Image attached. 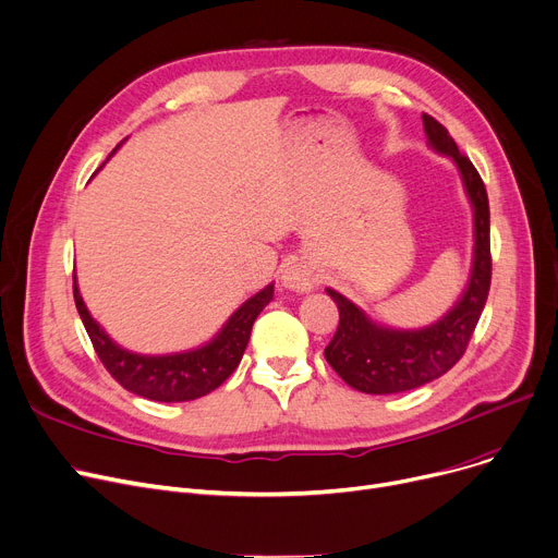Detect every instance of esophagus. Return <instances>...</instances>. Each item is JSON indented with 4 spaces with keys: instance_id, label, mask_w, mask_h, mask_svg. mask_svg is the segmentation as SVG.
<instances>
[{
    "instance_id": "obj_1",
    "label": "esophagus",
    "mask_w": 558,
    "mask_h": 558,
    "mask_svg": "<svg viewBox=\"0 0 558 558\" xmlns=\"http://www.w3.org/2000/svg\"><path fill=\"white\" fill-rule=\"evenodd\" d=\"M282 284L287 289H291V291H310V289H314L318 284V276L305 263H291L282 271Z\"/></svg>"
}]
</instances>
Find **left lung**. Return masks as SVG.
<instances>
[{"label": "left lung", "mask_w": 558, "mask_h": 558, "mask_svg": "<svg viewBox=\"0 0 558 558\" xmlns=\"http://www.w3.org/2000/svg\"><path fill=\"white\" fill-rule=\"evenodd\" d=\"M422 121L428 143L458 163L473 204V269L458 305L435 325L417 331L381 327L339 291L327 289L339 307V327L325 348V359L348 386L367 395L405 392L447 375L466 352L492 287L489 199L485 183L469 157L458 150L447 128L430 114H422Z\"/></svg>", "instance_id": "8db88e82"}]
</instances>
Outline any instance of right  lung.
<instances>
[{
	"label": "right lung",
	"instance_id": "obj_1",
	"mask_svg": "<svg viewBox=\"0 0 558 558\" xmlns=\"http://www.w3.org/2000/svg\"><path fill=\"white\" fill-rule=\"evenodd\" d=\"M271 299L274 284L248 299L229 318V323L221 327L217 337L199 350L166 356H145L123 350L107 337L100 325L89 316L81 299L76 276H73V301H76L92 345L107 367V373L125 390L153 401H191L225 384L242 361L253 320L271 303Z\"/></svg>",
	"mask_w": 558,
	"mask_h": 558
}]
</instances>
